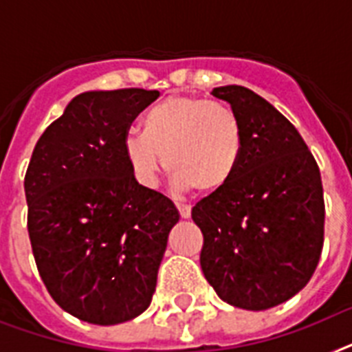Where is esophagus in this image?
I'll use <instances>...</instances> for the list:
<instances>
[{
    "instance_id": "esophagus-1",
    "label": "esophagus",
    "mask_w": 352,
    "mask_h": 352,
    "mask_svg": "<svg viewBox=\"0 0 352 352\" xmlns=\"http://www.w3.org/2000/svg\"><path fill=\"white\" fill-rule=\"evenodd\" d=\"M176 207H178V212H179V216L182 217H190V207L188 205H183V203H176Z\"/></svg>"
}]
</instances>
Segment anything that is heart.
Here are the masks:
<instances>
[{"label":"heart","mask_w":352,"mask_h":352,"mask_svg":"<svg viewBox=\"0 0 352 352\" xmlns=\"http://www.w3.org/2000/svg\"><path fill=\"white\" fill-rule=\"evenodd\" d=\"M140 131L124 138V155L142 185H155L164 162L179 190L199 192H216L239 169L245 131L225 104L170 95L144 113Z\"/></svg>","instance_id":"heart-1"}]
</instances>
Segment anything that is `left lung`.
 I'll use <instances>...</instances> for the list:
<instances>
[{"instance_id":"8db88e82","label":"left lung","mask_w":352,"mask_h":352,"mask_svg":"<svg viewBox=\"0 0 352 352\" xmlns=\"http://www.w3.org/2000/svg\"><path fill=\"white\" fill-rule=\"evenodd\" d=\"M245 131L239 169L194 205L203 234L199 263L219 298L263 311L309 283L324 246L320 170L292 122L243 86L214 88Z\"/></svg>"}]
</instances>
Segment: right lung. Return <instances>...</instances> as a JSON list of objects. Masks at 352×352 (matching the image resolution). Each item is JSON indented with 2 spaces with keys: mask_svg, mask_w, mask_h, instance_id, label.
I'll return each mask as SVG.
<instances>
[{
  "mask_svg": "<svg viewBox=\"0 0 352 352\" xmlns=\"http://www.w3.org/2000/svg\"><path fill=\"white\" fill-rule=\"evenodd\" d=\"M156 89L80 93L37 140L25 174L28 235L46 289L78 320L113 326L151 304L169 197L136 182L124 138Z\"/></svg>",
  "mask_w": 352,
  "mask_h": 352,
  "instance_id": "right-lung-1",
  "label": "right lung"
}]
</instances>
